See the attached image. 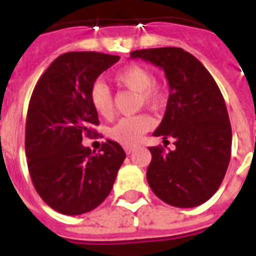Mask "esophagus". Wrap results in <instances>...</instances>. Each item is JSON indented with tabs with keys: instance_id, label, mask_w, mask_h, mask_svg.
Segmentation results:
<instances>
[{
	"instance_id": "1",
	"label": "esophagus",
	"mask_w": 256,
	"mask_h": 256,
	"mask_svg": "<svg viewBox=\"0 0 256 256\" xmlns=\"http://www.w3.org/2000/svg\"><path fill=\"white\" fill-rule=\"evenodd\" d=\"M134 150H136V148H132V146H126V148H124V151H126L128 155H130V154H132Z\"/></svg>"
}]
</instances>
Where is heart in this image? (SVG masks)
<instances>
[{
  "label": "heart",
  "instance_id": "1",
  "mask_svg": "<svg viewBox=\"0 0 256 256\" xmlns=\"http://www.w3.org/2000/svg\"><path fill=\"white\" fill-rule=\"evenodd\" d=\"M114 82L122 87L138 92L140 102L146 106L158 108L165 102V94L155 84V78L150 69L142 65H128L114 76ZM90 102L97 115L110 118L114 110L112 97L104 83L96 82L90 90ZM154 122L148 115H136L123 118L112 126L108 134L114 141L123 146H134L141 140L142 134L150 130Z\"/></svg>",
  "mask_w": 256,
  "mask_h": 256
}]
</instances>
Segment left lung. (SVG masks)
Masks as SVG:
<instances>
[{
  "label": "left lung",
  "instance_id": "left-lung-1",
  "mask_svg": "<svg viewBox=\"0 0 256 256\" xmlns=\"http://www.w3.org/2000/svg\"><path fill=\"white\" fill-rule=\"evenodd\" d=\"M130 58L164 70L170 91L152 134L174 138L176 148L164 152L160 146L148 148L151 190L172 206L204 204L220 186L230 159L232 130L220 90L204 65L180 47L137 50Z\"/></svg>",
  "mask_w": 256,
  "mask_h": 256
}]
</instances>
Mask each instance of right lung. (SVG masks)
<instances>
[{"instance_id": "add662e5", "label": "right lung", "mask_w": 256, "mask_h": 256, "mask_svg": "<svg viewBox=\"0 0 256 256\" xmlns=\"http://www.w3.org/2000/svg\"><path fill=\"white\" fill-rule=\"evenodd\" d=\"M119 56L101 52H66L42 74L29 101L26 154L36 191L65 216L91 212L108 198L126 152L108 141L96 154L84 148V136L96 134L98 115L90 90Z\"/></svg>"}]
</instances>
